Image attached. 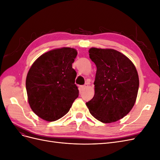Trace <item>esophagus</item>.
I'll return each mask as SVG.
<instances>
[{"label":"esophagus","instance_id":"1","mask_svg":"<svg viewBox=\"0 0 160 160\" xmlns=\"http://www.w3.org/2000/svg\"><path fill=\"white\" fill-rule=\"evenodd\" d=\"M88 85H89V84H88V83H85L84 85L81 86V89H82V90H84L85 89H86L87 88H88Z\"/></svg>","mask_w":160,"mask_h":160}]
</instances>
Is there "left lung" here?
<instances>
[{"label":"left lung","mask_w":160,"mask_h":160,"mask_svg":"<svg viewBox=\"0 0 160 160\" xmlns=\"http://www.w3.org/2000/svg\"><path fill=\"white\" fill-rule=\"evenodd\" d=\"M97 67L95 95L86 103L90 113L102 123L117 122L128 115L136 101L139 76L129 58L112 49L89 50Z\"/></svg>","instance_id":"8db88e82"}]
</instances>
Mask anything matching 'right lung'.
<instances>
[{
	"label": "right lung",
	"instance_id": "1",
	"mask_svg": "<svg viewBox=\"0 0 160 160\" xmlns=\"http://www.w3.org/2000/svg\"><path fill=\"white\" fill-rule=\"evenodd\" d=\"M77 55L73 48L52 49L33 62L26 79L28 101L32 111L47 122L69 112L79 96L72 63Z\"/></svg>",
	"mask_w": 160,
	"mask_h": 160
}]
</instances>
